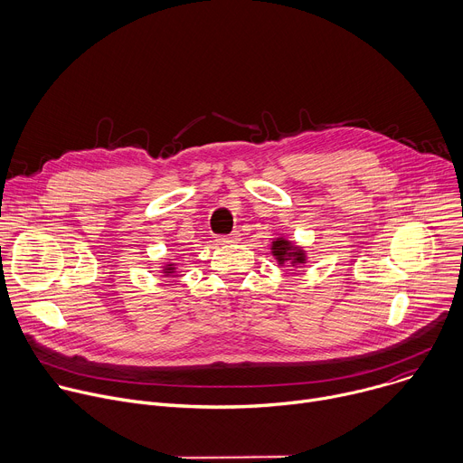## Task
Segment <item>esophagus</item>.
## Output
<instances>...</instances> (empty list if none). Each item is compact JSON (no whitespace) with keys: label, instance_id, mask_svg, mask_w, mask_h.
Listing matches in <instances>:
<instances>
[{"label":"esophagus","instance_id":"1","mask_svg":"<svg viewBox=\"0 0 463 463\" xmlns=\"http://www.w3.org/2000/svg\"><path fill=\"white\" fill-rule=\"evenodd\" d=\"M218 245H231V243H238L240 241V232H232L229 236H218L216 238Z\"/></svg>","mask_w":463,"mask_h":463}]
</instances>
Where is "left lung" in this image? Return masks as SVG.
I'll use <instances>...</instances> for the list:
<instances>
[{
  "label": "left lung",
  "instance_id": "obj_1",
  "mask_svg": "<svg viewBox=\"0 0 463 463\" xmlns=\"http://www.w3.org/2000/svg\"><path fill=\"white\" fill-rule=\"evenodd\" d=\"M271 254L279 261V266H288L289 263L293 269H298L307 263L306 249L284 234L271 241Z\"/></svg>",
  "mask_w": 463,
  "mask_h": 463
}]
</instances>
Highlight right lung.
<instances>
[{
  "instance_id": "right-lung-1",
  "label": "right lung",
  "mask_w": 463,
  "mask_h": 463,
  "mask_svg": "<svg viewBox=\"0 0 463 463\" xmlns=\"http://www.w3.org/2000/svg\"><path fill=\"white\" fill-rule=\"evenodd\" d=\"M159 273L163 275V277H174L175 273H177V261L175 260H172V258H168V260H165L163 263H161V269H159Z\"/></svg>"
}]
</instances>
